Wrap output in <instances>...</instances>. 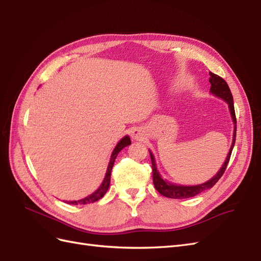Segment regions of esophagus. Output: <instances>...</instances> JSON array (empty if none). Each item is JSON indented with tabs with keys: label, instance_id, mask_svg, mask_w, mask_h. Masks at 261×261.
<instances>
[{
	"label": "esophagus",
	"instance_id": "1",
	"mask_svg": "<svg viewBox=\"0 0 261 261\" xmlns=\"http://www.w3.org/2000/svg\"><path fill=\"white\" fill-rule=\"evenodd\" d=\"M131 137L136 141H142L145 138V135H144V131L142 129L136 128V129H133V131L131 133Z\"/></svg>",
	"mask_w": 261,
	"mask_h": 261
}]
</instances>
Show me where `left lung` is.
<instances>
[{
	"mask_svg": "<svg viewBox=\"0 0 261 261\" xmlns=\"http://www.w3.org/2000/svg\"><path fill=\"white\" fill-rule=\"evenodd\" d=\"M209 75H210L209 82L211 83L210 92L213 95L218 96V97L222 98L223 100H225L227 102L230 116H232V119H233L234 133H233L232 145H230L229 152L227 154V158H226L224 164H223V166L221 167V169L219 170V173L215 175L213 178H211L210 180H207L204 184L197 185V186H178V185H174V184H170V182H168L166 180H164L163 178L161 177L158 168H156L154 156L150 152L151 161H152V169H153V184H154V187L164 197L172 198V199H185V198L195 197V196L199 195V193L212 188L213 186L219 181V179L222 177V175L224 174L225 169L227 167V164L229 162L230 154H232L233 147H234V144H235V139H236V116H235L233 96H232V93H230V89H229L227 83L221 76L217 75V74H214L212 72L209 73Z\"/></svg>",
	"mask_w": 261,
	"mask_h": 261,
	"instance_id": "8db88e82",
	"label": "left lung"
}]
</instances>
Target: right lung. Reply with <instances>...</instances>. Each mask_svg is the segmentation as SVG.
<instances>
[{
	"instance_id": "1",
	"label": "right lung",
	"mask_w": 261,
	"mask_h": 261,
	"mask_svg": "<svg viewBox=\"0 0 261 261\" xmlns=\"http://www.w3.org/2000/svg\"><path fill=\"white\" fill-rule=\"evenodd\" d=\"M129 144H131V140L128 136H125L124 138H122L120 141H119V143L116 145L115 150L113 151V154H111V158L108 164V167H107V172H106V176L103 178V180L100 185V187L96 190L95 192H93L92 195H89L88 197L84 198V199H81L79 201H70V204H87V203H92L95 202V201H98L99 199H101L103 197V195L107 192L108 188H109V185H110V175H111V169H113L114 166V163L115 160L117 158L118 153L120 152L123 147L128 146Z\"/></svg>"
}]
</instances>
